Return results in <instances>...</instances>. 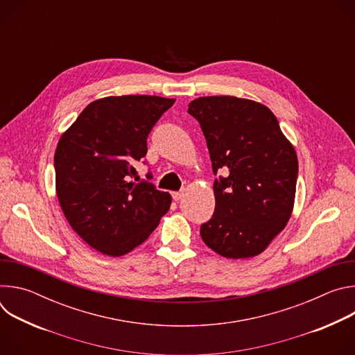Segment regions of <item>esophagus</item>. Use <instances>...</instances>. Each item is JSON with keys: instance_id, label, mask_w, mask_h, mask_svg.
Returning <instances> with one entry per match:
<instances>
[{"instance_id": "esophagus-1", "label": "esophagus", "mask_w": 355, "mask_h": 355, "mask_svg": "<svg viewBox=\"0 0 355 355\" xmlns=\"http://www.w3.org/2000/svg\"><path fill=\"white\" fill-rule=\"evenodd\" d=\"M184 198V191H180V192H173V199L174 200H181Z\"/></svg>"}]
</instances>
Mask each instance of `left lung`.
I'll return each mask as SVG.
<instances>
[{
  "label": "left lung",
  "mask_w": 355,
  "mask_h": 355,
  "mask_svg": "<svg viewBox=\"0 0 355 355\" xmlns=\"http://www.w3.org/2000/svg\"><path fill=\"white\" fill-rule=\"evenodd\" d=\"M188 112L205 135L214 173H227L215 181V214L200 237L222 257H256L291 219L296 151L270 108L252 99L200 96Z\"/></svg>",
  "instance_id": "left-lung-1"
}]
</instances>
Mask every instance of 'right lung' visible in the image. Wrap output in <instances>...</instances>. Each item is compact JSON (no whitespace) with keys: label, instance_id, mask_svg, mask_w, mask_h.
<instances>
[{"label":"right lung","instance_id":"1","mask_svg":"<svg viewBox=\"0 0 355 355\" xmlns=\"http://www.w3.org/2000/svg\"><path fill=\"white\" fill-rule=\"evenodd\" d=\"M175 99L156 95L92 101L60 136L56 193L73 230L101 254L121 257L140 245L168 212L171 195L131 178L147 136Z\"/></svg>","mask_w":355,"mask_h":355}]
</instances>
